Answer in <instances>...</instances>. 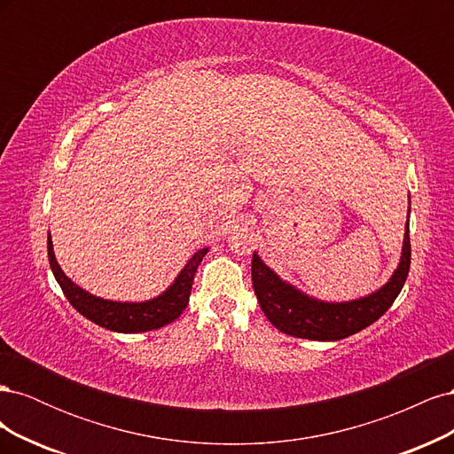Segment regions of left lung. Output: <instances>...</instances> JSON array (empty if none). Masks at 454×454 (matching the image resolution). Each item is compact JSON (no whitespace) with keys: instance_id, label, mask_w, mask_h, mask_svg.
I'll use <instances>...</instances> for the list:
<instances>
[{"instance_id":"left-lung-1","label":"left lung","mask_w":454,"mask_h":454,"mask_svg":"<svg viewBox=\"0 0 454 454\" xmlns=\"http://www.w3.org/2000/svg\"><path fill=\"white\" fill-rule=\"evenodd\" d=\"M409 265L411 240L407 227L400 265L387 286H382L373 295L350 303H324L310 299L297 292L294 286L282 282L257 254L252 259V284L261 310L286 335L312 340H339L362 332L392 307L407 280Z\"/></svg>"}]
</instances>
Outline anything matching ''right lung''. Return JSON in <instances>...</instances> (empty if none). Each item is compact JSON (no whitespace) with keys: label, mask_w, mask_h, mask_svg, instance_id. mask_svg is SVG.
<instances>
[{"label":"right lung","mask_w":454,"mask_h":454,"mask_svg":"<svg viewBox=\"0 0 454 454\" xmlns=\"http://www.w3.org/2000/svg\"><path fill=\"white\" fill-rule=\"evenodd\" d=\"M47 250L54 278L60 284L66 299L70 301V305L90 322L119 333L151 332V329H159L174 322L189 303L197 267L200 265L206 252H208V248H202L191 257L184 270L177 274L174 284L157 299L145 301V303H115V301H106L87 294L66 277L60 265L57 263V257H54L51 235L47 240Z\"/></svg>","instance_id":"obj_1"}]
</instances>
